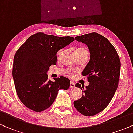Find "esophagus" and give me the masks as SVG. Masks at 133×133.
Wrapping results in <instances>:
<instances>
[{"label": "esophagus", "mask_w": 133, "mask_h": 133, "mask_svg": "<svg viewBox=\"0 0 133 133\" xmlns=\"http://www.w3.org/2000/svg\"><path fill=\"white\" fill-rule=\"evenodd\" d=\"M70 88H75V83L73 82H70Z\"/></svg>", "instance_id": "esophagus-1"}]
</instances>
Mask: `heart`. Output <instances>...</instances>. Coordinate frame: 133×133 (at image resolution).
I'll list each match as a JSON object with an SVG mask.
<instances>
[{
	"mask_svg": "<svg viewBox=\"0 0 133 133\" xmlns=\"http://www.w3.org/2000/svg\"><path fill=\"white\" fill-rule=\"evenodd\" d=\"M76 51H87V50L85 49L84 48H81H81L77 49Z\"/></svg>",
	"mask_w": 133,
	"mask_h": 133,
	"instance_id": "heart-1",
	"label": "heart"
}]
</instances>
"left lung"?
Returning a JSON list of instances; mask_svg holds the SVG:
<instances>
[{
    "mask_svg": "<svg viewBox=\"0 0 133 133\" xmlns=\"http://www.w3.org/2000/svg\"><path fill=\"white\" fill-rule=\"evenodd\" d=\"M75 39L88 45L91 56L82 72L89 84L84 89V86L76 84V87L83 89V94L74 101V106L80 113L92 116L103 111L115 94L120 76V59L113 45L99 34H87Z\"/></svg>",
    "mask_w": 133,
    "mask_h": 133,
    "instance_id": "1",
    "label": "left lung"
}]
</instances>
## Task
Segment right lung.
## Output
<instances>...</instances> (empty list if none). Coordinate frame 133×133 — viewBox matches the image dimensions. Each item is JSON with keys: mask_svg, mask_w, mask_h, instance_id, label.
I'll return each mask as SVG.
<instances>
[{"mask_svg": "<svg viewBox=\"0 0 133 133\" xmlns=\"http://www.w3.org/2000/svg\"><path fill=\"white\" fill-rule=\"evenodd\" d=\"M74 41L69 36L38 32L29 37L17 51L13 79L18 97L27 108L36 112L43 111L52 104L59 90L69 89V79L61 76L51 81L47 72L52 64H56L58 51Z\"/></svg>", "mask_w": 133, "mask_h": 133, "instance_id": "add662e5", "label": "right lung"}]
</instances>
